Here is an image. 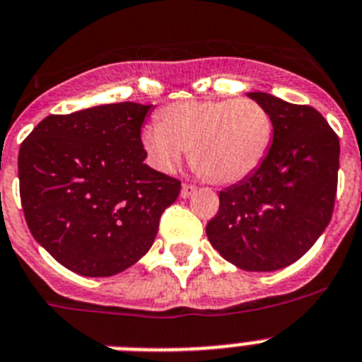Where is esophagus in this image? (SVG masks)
Here are the masks:
<instances>
[{
  "mask_svg": "<svg viewBox=\"0 0 362 362\" xmlns=\"http://www.w3.org/2000/svg\"><path fill=\"white\" fill-rule=\"evenodd\" d=\"M195 191H197L195 186H191V184H184V186H182V191H180L182 199H189V197L195 195Z\"/></svg>",
  "mask_w": 362,
  "mask_h": 362,
  "instance_id": "1",
  "label": "esophagus"
}]
</instances>
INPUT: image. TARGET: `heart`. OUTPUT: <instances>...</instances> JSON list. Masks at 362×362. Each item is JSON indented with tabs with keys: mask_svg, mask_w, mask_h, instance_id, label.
Returning a JSON list of instances; mask_svg holds the SVG:
<instances>
[{
	"mask_svg": "<svg viewBox=\"0 0 362 362\" xmlns=\"http://www.w3.org/2000/svg\"><path fill=\"white\" fill-rule=\"evenodd\" d=\"M274 138V123L261 103L239 99H197L173 103L160 121L141 132L151 162L169 171L189 151L191 165L217 186L245 180L263 165Z\"/></svg>",
	"mask_w": 362,
	"mask_h": 362,
	"instance_id": "b5f03b06",
	"label": "heart"
}]
</instances>
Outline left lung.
<instances>
[{"label": "left lung", "instance_id": "1", "mask_svg": "<svg viewBox=\"0 0 362 362\" xmlns=\"http://www.w3.org/2000/svg\"><path fill=\"white\" fill-rule=\"evenodd\" d=\"M248 97L269 110L272 145L254 175L218 193L206 235L239 269L270 272L298 261L329 224L341 145L313 106L263 92Z\"/></svg>", "mask_w": 362, "mask_h": 362}]
</instances>
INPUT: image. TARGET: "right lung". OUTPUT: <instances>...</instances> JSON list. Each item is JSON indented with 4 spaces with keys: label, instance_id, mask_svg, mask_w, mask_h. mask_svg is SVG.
<instances>
[{
    "label": "right lung",
    "instance_id": "obj_1",
    "mask_svg": "<svg viewBox=\"0 0 362 362\" xmlns=\"http://www.w3.org/2000/svg\"><path fill=\"white\" fill-rule=\"evenodd\" d=\"M153 105L117 103L47 115L18 154L20 199L33 238L81 276H114L153 247L180 180L144 160Z\"/></svg>",
    "mask_w": 362,
    "mask_h": 362
}]
</instances>
